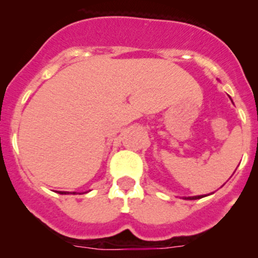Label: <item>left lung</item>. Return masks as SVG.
Segmentation results:
<instances>
[{
  "label": "left lung",
  "mask_w": 258,
  "mask_h": 258,
  "mask_svg": "<svg viewBox=\"0 0 258 258\" xmlns=\"http://www.w3.org/2000/svg\"><path fill=\"white\" fill-rule=\"evenodd\" d=\"M202 196H195V197H188L187 200H197V199H201Z\"/></svg>",
  "instance_id": "8db88e82"
}]
</instances>
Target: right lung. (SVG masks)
<instances>
[{
    "label": "right lung",
    "mask_w": 258,
    "mask_h": 258,
    "mask_svg": "<svg viewBox=\"0 0 258 258\" xmlns=\"http://www.w3.org/2000/svg\"><path fill=\"white\" fill-rule=\"evenodd\" d=\"M62 194H64V192H62ZM74 195H75V194H74Z\"/></svg>",
    "instance_id": "1"
}]
</instances>
